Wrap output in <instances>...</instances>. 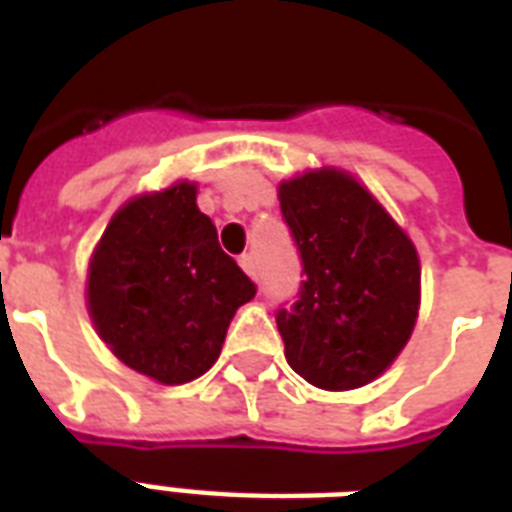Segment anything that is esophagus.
I'll list each match as a JSON object with an SVG mask.
<instances>
[{
  "label": "esophagus",
  "mask_w": 512,
  "mask_h": 512,
  "mask_svg": "<svg viewBox=\"0 0 512 512\" xmlns=\"http://www.w3.org/2000/svg\"><path fill=\"white\" fill-rule=\"evenodd\" d=\"M239 265H241V271L247 273L249 279H257V263H255V257H252V255H241V257H239Z\"/></svg>",
  "instance_id": "1"
}]
</instances>
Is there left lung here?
Here are the masks:
<instances>
[{
    "instance_id": "1",
    "label": "left lung",
    "mask_w": 512,
    "mask_h": 512,
    "mask_svg": "<svg viewBox=\"0 0 512 512\" xmlns=\"http://www.w3.org/2000/svg\"><path fill=\"white\" fill-rule=\"evenodd\" d=\"M279 201L305 273L297 303L276 313L284 356L316 388H361L412 337L417 249L388 209L337 167L284 180Z\"/></svg>"
}]
</instances>
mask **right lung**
<instances>
[{"instance_id": "obj_1", "label": "right lung", "mask_w": 512, "mask_h": 512, "mask_svg": "<svg viewBox=\"0 0 512 512\" xmlns=\"http://www.w3.org/2000/svg\"><path fill=\"white\" fill-rule=\"evenodd\" d=\"M255 292L217 244L188 180L116 209L87 268V311L100 340L122 364L162 385L207 372L233 313Z\"/></svg>"}]
</instances>
